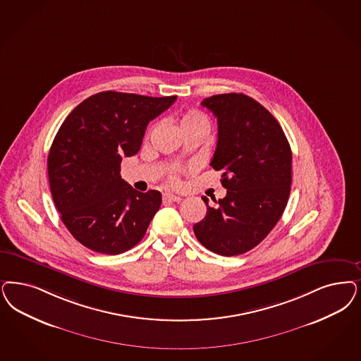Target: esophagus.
<instances>
[{
	"mask_svg": "<svg viewBox=\"0 0 361 361\" xmlns=\"http://www.w3.org/2000/svg\"><path fill=\"white\" fill-rule=\"evenodd\" d=\"M181 197L180 196H176V195H172V193H165L164 195V201H172V202H180L181 201Z\"/></svg>",
	"mask_w": 361,
	"mask_h": 361,
	"instance_id": "obj_1",
	"label": "esophagus"
}]
</instances>
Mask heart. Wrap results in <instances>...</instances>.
<instances>
[{"instance_id":"heart-1","label":"heart","mask_w":361,"mask_h":361,"mask_svg":"<svg viewBox=\"0 0 361 361\" xmlns=\"http://www.w3.org/2000/svg\"><path fill=\"white\" fill-rule=\"evenodd\" d=\"M211 121L209 118L204 114V113L199 112L196 109H190L188 112L184 113L180 118V128H201L204 130H207L209 133L211 130ZM172 181L177 183L176 176H172Z\"/></svg>"}]
</instances>
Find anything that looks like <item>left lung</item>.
Masks as SVG:
<instances>
[{
    "instance_id": "8db88e82",
    "label": "left lung",
    "mask_w": 361,
    "mask_h": 361,
    "mask_svg": "<svg viewBox=\"0 0 361 361\" xmlns=\"http://www.w3.org/2000/svg\"><path fill=\"white\" fill-rule=\"evenodd\" d=\"M219 124L211 166L221 171L226 196L193 225L200 243L221 256L259 245L286 209L292 184V152L283 128L256 99L243 93L202 99Z\"/></svg>"
}]
</instances>
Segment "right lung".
<instances>
[{
    "instance_id": "obj_1",
    "label": "right lung",
    "mask_w": 361,
    "mask_h": 361,
    "mask_svg": "<svg viewBox=\"0 0 361 361\" xmlns=\"http://www.w3.org/2000/svg\"><path fill=\"white\" fill-rule=\"evenodd\" d=\"M176 99L106 90L78 104L60 126L48 156L50 192L84 247L118 255L145 235L161 193H141L125 183L121 160L136 154L149 121Z\"/></svg>"
}]
</instances>
